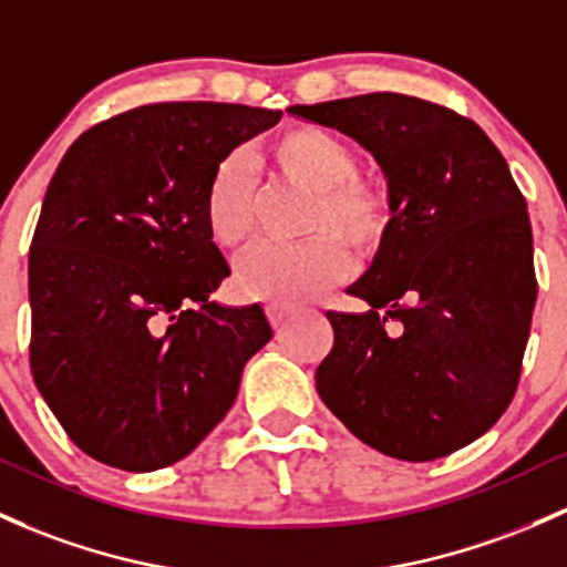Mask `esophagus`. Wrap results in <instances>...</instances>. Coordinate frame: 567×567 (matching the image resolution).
<instances>
[{
    "label": "esophagus",
    "instance_id": "1",
    "mask_svg": "<svg viewBox=\"0 0 567 567\" xmlns=\"http://www.w3.org/2000/svg\"><path fill=\"white\" fill-rule=\"evenodd\" d=\"M295 313H297L295 306H267V319H270V324L276 327V330L278 327H284Z\"/></svg>",
    "mask_w": 567,
    "mask_h": 567
}]
</instances>
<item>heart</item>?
Masks as SVG:
<instances>
[{
    "instance_id": "heart-1",
    "label": "heart",
    "mask_w": 567,
    "mask_h": 567,
    "mask_svg": "<svg viewBox=\"0 0 567 567\" xmlns=\"http://www.w3.org/2000/svg\"><path fill=\"white\" fill-rule=\"evenodd\" d=\"M257 164L310 192L308 237L300 246H259L237 265L246 297L291 306L330 289L349 272L351 251L373 254L392 229V197L381 184L359 178L357 154L346 140L319 126H291L267 145ZM254 167L246 156H227L205 192V229L213 246L233 254L254 235ZM340 239L344 241L339 243Z\"/></svg>"
}]
</instances>
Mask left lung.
<instances>
[{
    "label": "left lung",
    "instance_id": "obj_1",
    "mask_svg": "<svg viewBox=\"0 0 567 567\" xmlns=\"http://www.w3.org/2000/svg\"><path fill=\"white\" fill-rule=\"evenodd\" d=\"M381 164L392 229L349 295L327 310L332 351L316 370L324 405L362 443L408 462L454 454L514 400L538 281L525 194L476 121L375 91L295 105Z\"/></svg>",
    "mask_w": 567,
    "mask_h": 567
}]
</instances>
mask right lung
I'll use <instances>...</instances> for the list:
<instances>
[{
    "label": "right lung",
    "mask_w": 567,
    "mask_h": 567,
    "mask_svg": "<svg viewBox=\"0 0 567 567\" xmlns=\"http://www.w3.org/2000/svg\"><path fill=\"white\" fill-rule=\"evenodd\" d=\"M278 118L156 102L91 126L53 173L29 248V368L102 465L148 473L192 454L272 338L259 306L210 302L229 265L203 208L229 151Z\"/></svg>",
    "instance_id": "1"
}]
</instances>
